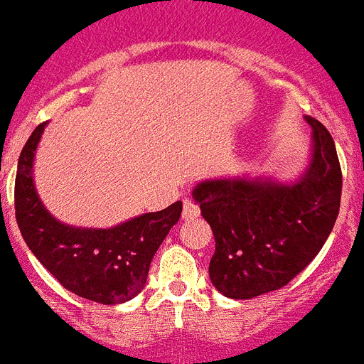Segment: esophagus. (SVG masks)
<instances>
[{
  "label": "esophagus",
  "mask_w": 364,
  "mask_h": 364,
  "mask_svg": "<svg viewBox=\"0 0 364 364\" xmlns=\"http://www.w3.org/2000/svg\"><path fill=\"white\" fill-rule=\"evenodd\" d=\"M200 216V207L192 200H183V220H194Z\"/></svg>",
  "instance_id": "1"
}]
</instances>
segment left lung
I'll use <instances>...</instances> for the list:
<instances>
[{
    "instance_id": "left-lung-1",
    "label": "left lung",
    "mask_w": 364,
    "mask_h": 364,
    "mask_svg": "<svg viewBox=\"0 0 364 364\" xmlns=\"http://www.w3.org/2000/svg\"><path fill=\"white\" fill-rule=\"evenodd\" d=\"M313 159L294 185L220 179L192 192L215 235L209 277L228 298L248 300L285 287L313 261L341 207L343 172L333 136L313 116Z\"/></svg>"
}]
</instances>
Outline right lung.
<instances>
[{"label": "right lung", "mask_w": 364, "mask_h": 364, "mask_svg": "<svg viewBox=\"0 0 364 364\" xmlns=\"http://www.w3.org/2000/svg\"><path fill=\"white\" fill-rule=\"evenodd\" d=\"M44 125H36L18 159L14 210L21 237L64 289L97 304H124L144 289L149 262L177 224L183 203L176 201L112 229L60 224L44 209L33 185V157Z\"/></svg>", "instance_id": "add662e5"}]
</instances>
